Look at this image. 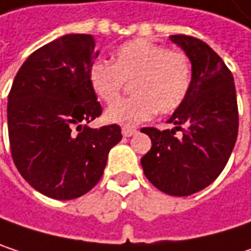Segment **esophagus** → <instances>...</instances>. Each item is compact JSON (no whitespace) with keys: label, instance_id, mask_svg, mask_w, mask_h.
<instances>
[{"label":"esophagus","instance_id":"obj_1","mask_svg":"<svg viewBox=\"0 0 251 251\" xmlns=\"http://www.w3.org/2000/svg\"><path fill=\"white\" fill-rule=\"evenodd\" d=\"M138 130L136 129H133V127H124L122 129V135L126 136V138H129V136H132V135H135Z\"/></svg>","mask_w":251,"mask_h":251}]
</instances>
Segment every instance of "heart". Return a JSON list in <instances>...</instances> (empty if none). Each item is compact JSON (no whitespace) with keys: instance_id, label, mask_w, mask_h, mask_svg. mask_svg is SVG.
Instances as JSON below:
<instances>
[{"instance_id":"1","label":"heart","mask_w":251,"mask_h":251,"mask_svg":"<svg viewBox=\"0 0 251 251\" xmlns=\"http://www.w3.org/2000/svg\"><path fill=\"white\" fill-rule=\"evenodd\" d=\"M88 81L94 94L106 104L115 103L125 82H132L133 97L113 104L104 113L109 124L129 127L151 119L155 112H176L190 91L192 65L184 52L135 39L115 50L112 65L94 62L88 70Z\"/></svg>"}]
</instances>
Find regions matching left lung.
<instances>
[{"mask_svg":"<svg viewBox=\"0 0 251 251\" xmlns=\"http://www.w3.org/2000/svg\"><path fill=\"white\" fill-rule=\"evenodd\" d=\"M170 40L192 64V87L167 121L175 129H141L152 142L141 166L158 190L189 196L209 186L224 170L237 141L238 107L232 74L211 46L186 34H173ZM176 130L183 132L180 138Z\"/></svg>","mask_w":251,"mask_h":251,"instance_id":"8db88e82","label":"left lung"}]
</instances>
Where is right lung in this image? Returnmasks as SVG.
Here are the masks:
<instances>
[{"instance_id": "1", "label": "right lung", "mask_w": 251, "mask_h": 251, "mask_svg": "<svg viewBox=\"0 0 251 251\" xmlns=\"http://www.w3.org/2000/svg\"><path fill=\"white\" fill-rule=\"evenodd\" d=\"M91 34H65L34 50L13 81L7 104L13 161L42 195L70 201L101 178L121 126L93 129L101 115L88 70L99 52Z\"/></svg>"}]
</instances>
